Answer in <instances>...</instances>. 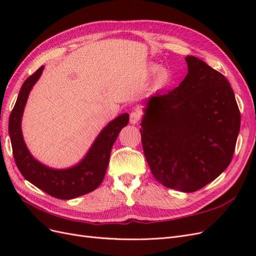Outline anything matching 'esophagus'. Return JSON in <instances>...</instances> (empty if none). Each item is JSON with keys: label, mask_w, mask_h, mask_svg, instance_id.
<instances>
[{"label": "esophagus", "mask_w": 256, "mask_h": 256, "mask_svg": "<svg viewBox=\"0 0 256 256\" xmlns=\"http://www.w3.org/2000/svg\"><path fill=\"white\" fill-rule=\"evenodd\" d=\"M141 120V113L138 111H134L130 113V122L131 124H136Z\"/></svg>", "instance_id": "1"}]
</instances>
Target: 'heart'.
Masks as SVG:
<instances>
[{
	"label": "heart",
	"mask_w": 256,
	"mask_h": 256,
	"mask_svg": "<svg viewBox=\"0 0 256 256\" xmlns=\"http://www.w3.org/2000/svg\"><path fill=\"white\" fill-rule=\"evenodd\" d=\"M154 72H157L158 70V67L154 66L152 68ZM170 81V72L166 70V69H162V70L159 72L158 74V83L160 85H164Z\"/></svg>",
	"instance_id": "heart-1"
}]
</instances>
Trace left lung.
Segmentation results:
<instances>
[{"instance_id": "8db88e82", "label": "left lung", "mask_w": 256, "mask_h": 256, "mask_svg": "<svg viewBox=\"0 0 256 256\" xmlns=\"http://www.w3.org/2000/svg\"><path fill=\"white\" fill-rule=\"evenodd\" d=\"M178 88L150 96L140 129L152 176L164 187L194 192L230 164L240 112L226 76L196 56Z\"/></svg>"}]
</instances>
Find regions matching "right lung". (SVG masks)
Masks as SVG:
<instances>
[{
  "instance_id": "1",
  "label": "right lung",
  "mask_w": 256,
  "mask_h": 256,
  "mask_svg": "<svg viewBox=\"0 0 256 256\" xmlns=\"http://www.w3.org/2000/svg\"><path fill=\"white\" fill-rule=\"evenodd\" d=\"M44 66L30 76L22 84L17 102L10 116L8 130L14 162L26 180L51 196L70 200L94 191L102 182L109 164L112 146L120 130L128 125L127 113L118 116L102 129L92 143L86 156L80 164L66 168L54 170L46 166L33 158L23 141L21 118L26 100L33 85L40 79Z\"/></svg>"
}]
</instances>
